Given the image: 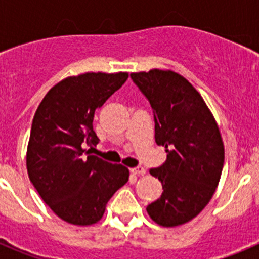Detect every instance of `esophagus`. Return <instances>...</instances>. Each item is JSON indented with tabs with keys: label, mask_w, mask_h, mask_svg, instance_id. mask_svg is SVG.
<instances>
[{
	"label": "esophagus",
	"mask_w": 259,
	"mask_h": 259,
	"mask_svg": "<svg viewBox=\"0 0 259 259\" xmlns=\"http://www.w3.org/2000/svg\"><path fill=\"white\" fill-rule=\"evenodd\" d=\"M131 172L134 175H145L146 171L144 167H134V168H131Z\"/></svg>",
	"instance_id": "1"
}]
</instances>
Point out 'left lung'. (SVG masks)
Wrapping results in <instances>:
<instances>
[{"instance_id":"left-lung-1","label":"left lung","mask_w":259,"mask_h":259,"mask_svg":"<svg viewBox=\"0 0 259 259\" xmlns=\"http://www.w3.org/2000/svg\"><path fill=\"white\" fill-rule=\"evenodd\" d=\"M131 77L152 106L155 143L167 153L166 162L150 170L163 192L146 211L159 226H180L202 211L218 187L224 163L221 132L203 98L182 75L154 68Z\"/></svg>"}]
</instances>
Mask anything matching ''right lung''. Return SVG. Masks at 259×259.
I'll use <instances>...</instances> for the list:
<instances>
[{"mask_svg":"<svg viewBox=\"0 0 259 259\" xmlns=\"http://www.w3.org/2000/svg\"><path fill=\"white\" fill-rule=\"evenodd\" d=\"M127 72H87L59 81L32 120L27 171L40 197L61 219L76 226L97 223L106 203L128 182L130 171L89 154L96 146V109L116 92Z\"/></svg>","mask_w":259,"mask_h":259,"instance_id":"add662e5","label":"right lung"}]
</instances>
